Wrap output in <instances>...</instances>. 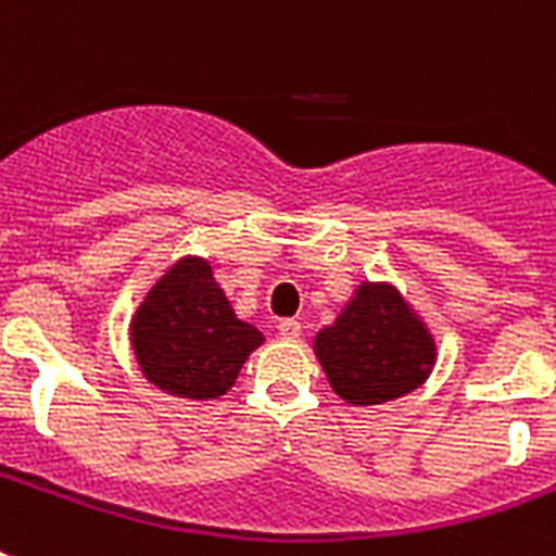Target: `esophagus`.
<instances>
[{
    "label": "esophagus",
    "instance_id": "obj_1",
    "mask_svg": "<svg viewBox=\"0 0 556 556\" xmlns=\"http://www.w3.org/2000/svg\"><path fill=\"white\" fill-rule=\"evenodd\" d=\"M279 334L286 340H296L303 334V326H300V320H294V317H288V320H279Z\"/></svg>",
    "mask_w": 556,
    "mask_h": 556
}]
</instances>
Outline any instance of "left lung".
Masks as SVG:
<instances>
[{"mask_svg":"<svg viewBox=\"0 0 556 556\" xmlns=\"http://www.w3.org/2000/svg\"><path fill=\"white\" fill-rule=\"evenodd\" d=\"M314 355L343 401L375 406L421 387L439 349L392 282H361L338 320L314 334Z\"/></svg>","mask_w":556,"mask_h":556,"instance_id":"obj_1","label":"left lung"}]
</instances>
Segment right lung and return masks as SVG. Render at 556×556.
<instances>
[{
  "instance_id": "right-lung-1",
  "label": "right lung",
  "mask_w": 556,
  "mask_h": 556,
  "mask_svg": "<svg viewBox=\"0 0 556 556\" xmlns=\"http://www.w3.org/2000/svg\"><path fill=\"white\" fill-rule=\"evenodd\" d=\"M129 343L152 387L187 401H213L233 387L265 334L236 317L207 260L181 256L132 314Z\"/></svg>"
}]
</instances>
